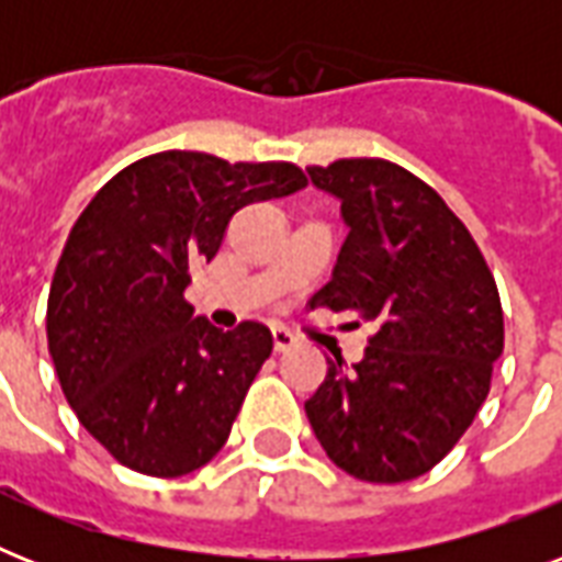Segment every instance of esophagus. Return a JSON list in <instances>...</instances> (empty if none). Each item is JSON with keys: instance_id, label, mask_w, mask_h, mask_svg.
<instances>
[{"instance_id": "obj_1", "label": "esophagus", "mask_w": 562, "mask_h": 562, "mask_svg": "<svg viewBox=\"0 0 562 562\" xmlns=\"http://www.w3.org/2000/svg\"><path fill=\"white\" fill-rule=\"evenodd\" d=\"M271 335H273V350L277 352L291 350V347L297 344V335L291 333V329H285V326H273Z\"/></svg>"}]
</instances>
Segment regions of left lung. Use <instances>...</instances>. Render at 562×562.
<instances>
[{"mask_svg": "<svg viewBox=\"0 0 562 562\" xmlns=\"http://www.w3.org/2000/svg\"><path fill=\"white\" fill-rule=\"evenodd\" d=\"M347 221L333 280L308 306L350 312L375 333L352 370L326 359L306 417L335 467L400 484L452 452L505 350L502 300L475 238L435 189L379 157L308 166ZM359 324V321H356Z\"/></svg>", "mask_w": 562, "mask_h": 562, "instance_id": "left-lung-1", "label": "left lung"}]
</instances>
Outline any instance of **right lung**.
Segmentation results:
<instances>
[{
    "mask_svg": "<svg viewBox=\"0 0 562 562\" xmlns=\"http://www.w3.org/2000/svg\"><path fill=\"white\" fill-rule=\"evenodd\" d=\"M303 187L294 162L160 151L110 178L75 221L48 291V352L81 426L122 467L178 479L227 443L271 329L221 333L183 291L241 206Z\"/></svg>",
    "mask_w": 562,
    "mask_h": 562,
    "instance_id": "right-lung-1",
    "label": "right lung"
}]
</instances>
